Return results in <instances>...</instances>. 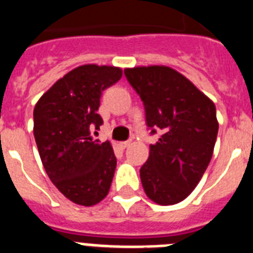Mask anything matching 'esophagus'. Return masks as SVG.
<instances>
[{
    "label": "esophagus",
    "mask_w": 253,
    "mask_h": 253,
    "mask_svg": "<svg viewBox=\"0 0 253 253\" xmlns=\"http://www.w3.org/2000/svg\"><path fill=\"white\" fill-rule=\"evenodd\" d=\"M131 144V140H126V141H121L120 143V145H121V148H123V149H125V148H127L128 147V145Z\"/></svg>",
    "instance_id": "obj_1"
}]
</instances>
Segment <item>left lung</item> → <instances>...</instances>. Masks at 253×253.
I'll return each mask as SVG.
<instances>
[{
	"label": "left lung",
	"instance_id": "obj_1",
	"mask_svg": "<svg viewBox=\"0 0 253 253\" xmlns=\"http://www.w3.org/2000/svg\"><path fill=\"white\" fill-rule=\"evenodd\" d=\"M125 75L144 104L147 126L162 131L141 166L145 194L173 205L195 190L214 149L218 121L208 96L176 70L162 65L127 67Z\"/></svg>",
	"mask_w": 253,
	"mask_h": 253
}]
</instances>
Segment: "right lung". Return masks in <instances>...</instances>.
<instances>
[{"label":"right lung","instance_id":"1","mask_svg":"<svg viewBox=\"0 0 253 253\" xmlns=\"http://www.w3.org/2000/svg\"><path fill=\"white\" fill-rule=\"evenodd\" d=\"M122 69L82 65L58 79L34 109V135L44 169L59 192L78 205L92 207L110 190L117 159L110 141L91 136L102 125L97 114L104 89Z\"/></svg>","mask_w":253,"mask_h":253}]
</instances>
